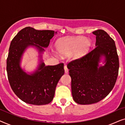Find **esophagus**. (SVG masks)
<instances>
[{
	"label": "esophagus",
	"mask_w": 125,
	"mask_h": 125,
	"mask_svg": "<svg viewBox=\"0 0 125 125\" xmlns=\"http://www.w3.org/2000/svg\"><path fill=\"white\" fill-rule=\"evenodd\" d=\"M64 68V70H65V73H68V69L67 66H66V65H65Z\"/></svg>",
	"instance_id": "esophagus-1"
}]
</instances>
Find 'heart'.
<instances>
[{"instance_id": "heart-1", "label": "heart", "mask_w": 125, "mask_h": 125, "mask_svg": "<svg viewBox=\"0 0 125 125\" xmlns=\"http://www.w3.org/2000/svg\"><path fill=\"white\" fill-rule=\"evenodd\" d=\"M92 45V40L83 36H65L58 39L55 44L59 54L66 56L71 53V57L74 60L84 56Z\"/></svg>"}]
</instances>
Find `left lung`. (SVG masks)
Segmentation results:
<instances>
[{
	"mask_svg": "<svg viewBox=\"0 0 125 125\" xmlns=\"http://www.w3.org/2000/svg\"><path fill=\"white\" fill-rule=\"evenodd\" d=\"M96 36L95 48L68 64L73 100L81 105L97 103L109 94L118 74L119 59L114 41L102 30ZM104 59V66L99 64Z\"/></svg>",
	"mask_w": 125,
	"mask_h": 125,
	"instance_id": "8db88e82",
	"label": "left lung"
}]
</instances>
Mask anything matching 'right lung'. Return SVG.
Instances as JSON below:
<instances>
[{"label": "right lung", "mask_w": 125, "mask_h": 125, "mask_svg": "<svg viewBox=\"0 0 125 125\" xmlns=\"http://www.w3.org/2000/svg\"><path fill=\"white\" fill-rule=\"evenodd\" d=\"M54 33L57 32L27 27L11 41L7 59L8 79L13 92L25 103L35 105L50 103L58 82L64 74V64L46 66L42 59L44 48L48 47ZM30 47L38 51L39 63L35 71L27 73L21 68V61L23 53Z\"/></svg>", "instance_id": "1"}]
</instances>
